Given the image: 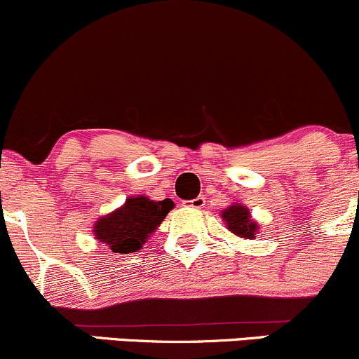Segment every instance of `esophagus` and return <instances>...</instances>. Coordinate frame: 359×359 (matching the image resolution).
<instances>
[{"label": "esophagus", "instance_id": "1", "mask_svg": "<svg viewBox=\"0 0 359 359\" xmlns=\"http://www.w3.org/2000/svg\"><path fill=\"white\" fill-rule=\"evenodd\" d=\"M204 204H206V199H204L203 196H199V198H196V199L184 201V206L194 208V210H201V208H204Z\"/></svg>", "mask_w": 359, "mask_h": 359}]
</instances>
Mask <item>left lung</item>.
Wrapping results in <instances>:
<instances>
[{"mask_svg":"<svg viewBox=\"0 0 359 359\" xmlns=\"http://www.w3.org/2000/svg\"><path fill=\"white\" fill-rule=\"evenodd\" d=\"M222 218L226 222L228 230H230L231 233L238 235V237L254 238L255 231L259 230L257 224L250 219L249 210L240 206V204H233V206L222 211Z\"/></svg>","mask_w":359,"mask_h":359,"instance_id":"8db88e82","label":"left lung"}]
</instances>
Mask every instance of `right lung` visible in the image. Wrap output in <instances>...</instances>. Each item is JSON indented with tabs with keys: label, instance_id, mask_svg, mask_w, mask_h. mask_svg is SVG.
<instances>
[{
	"label": "right lung",
	"instance_id": "right-lung-1",
	"mask_svg": "<svg viewBox=\"0 0 359 359\" xmlns=\"http://www.w3.org/2000/svg\"><path fill=\"white\" fill-rule=\"evenodd\" d=\"M172 208L170 199L151 201L137 196L126 201L121 210L98 219L93 231L114 254H131L141 249Z\"/></svg>",
	"mask_w": 359,
	"mask_h": 359
}]
</instances>
